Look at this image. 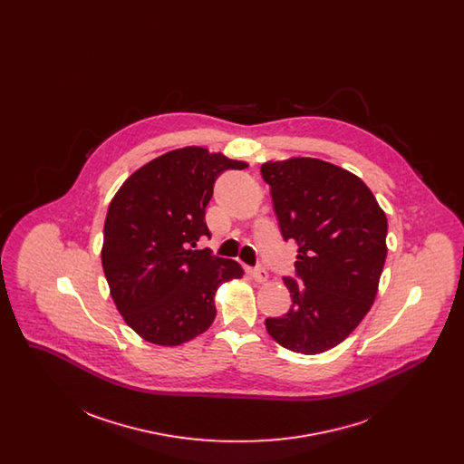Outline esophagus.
<instances>
[{"label": "esophagus", "mask_w": 464, "mask_h": 464, "mask_svg": "<svg viewBox=\"0 0 464 464\" xmlns=\"http://www.w3.org/2000/svg\"><path fill=\"white\" fill-rule=\"evenodd\" d=\"M250 276H252L257 284H265L266 280H267V271H266V267H263V266H257V267L250 269Z\"/></svg>", "instance_id": "34e87169"}]
</instances>
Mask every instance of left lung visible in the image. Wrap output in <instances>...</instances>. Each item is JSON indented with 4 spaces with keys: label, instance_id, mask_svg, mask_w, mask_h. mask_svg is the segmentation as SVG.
Masks as SVG:
<instances>
[{
    "label": "left lung",
    "instance_id": "left-lung-1",
    "mask_svg": "<svg viewBox=\"0 0 464 464\" xmlns=\"http://www.w3.org/2000/svg\"><path fill=\"white\" fill-rule=\"evenodd\" d=\"M261 174L284 240L297 243L292 306L266 318L290 352L324 353L343 343L374 303L386 261L388 221L360 177L316 158L267 161Z\"/></svg>",
    "mask_w": 464,
    "mask_h": 464
}]
</instances>
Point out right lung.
Masks as SVG:
<instances>
[{"label": "right lung", "mask_w": 464, "mask_h": 464, "mask_svg": "<svg viewBox=\"0 0 464 464\" xmlns=\"http://www.w3.org/2000/svg\"><path fill=\"white\" fill-rule=\"evenodd\" d=\"M243 169L221 153L182 148L133 172L114 195L102 267L116 308L142 339L161 346L195 339L216 318L218 287L242 276L238 263L195 246L210 238L205 208L218 177Z\"/></svg>", "instance_id": "right-lung-1"}]
</instances>
